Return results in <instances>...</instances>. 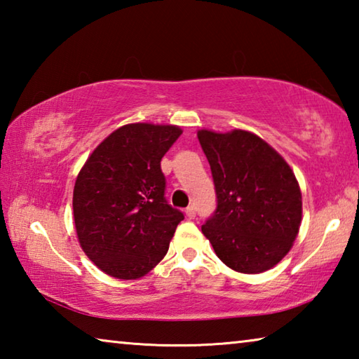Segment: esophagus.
I'll use <instances>...</instances> for the list:
<instances>
[{
	"label": "esophagus",
	"mask_w": 359,
	"mask_h": 359,
	"mask_svg": "<svg viewBox=\"0 0 359 359\" xmlns=\"http://www.w3.org/2000/svg\"><path fill=\"white\" fill-rule=\"evenodd\" d=\"M185 214H187L188 218H194V217H196V209H194V205H190V208H187Z\"/></svg>",
	"instance_id": "34e87169"
}]
</instances>
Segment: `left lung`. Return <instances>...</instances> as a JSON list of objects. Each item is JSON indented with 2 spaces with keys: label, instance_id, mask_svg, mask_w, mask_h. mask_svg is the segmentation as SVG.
Masks as SVG:
<instances>
[{
  "label": "left lung",
  "instance_id": "left-lung-1",
  "mask_svg": "<svg viewBox=\"0 0 359 359\" xmlns=\"http://www.w3.org/2000/svg\"><path fill=\"white\" fill-rule=\"evenodd\" d=\"M210 165L217 209L201 226L224 264L242 274L274 267L293 247L302 218L288 163L250 131H198Z\"/></svg>",
  "mask_w": 359,
  "mask_h": 359
}]
</instances>
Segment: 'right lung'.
<instances>
[{
  "label": "right lung",
  "instance_id": "1",
  "mask_svg": "<svg viewBox=\"0 0 359 359\" xmlns=\"http://www.w3.org/2000/svg\"><path fill=\"white\" fill-rule=\"evenodd\" d=\"M180 135L174 125H125L79 172L72 194L77 238L107 276L135 280L165 258L184 214L166 201L161 158Z\"/></svg>",
  "mask_w": 359,
  "mask_h": 359
}]
</instances>
